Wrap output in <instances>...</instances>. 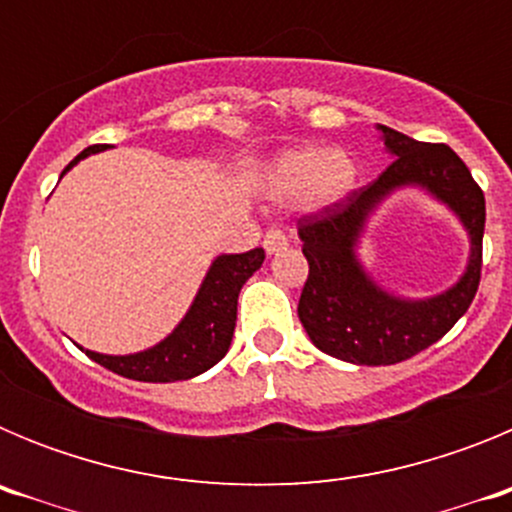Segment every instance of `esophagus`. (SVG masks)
<instances>
[{
  "label": "esophagus",
  "instance_id": "34e87169",
  "mask_svg": "<svg viewBox=\"0 0 512 512\" xmlns=\"http://www.w3.org/2000/svg\"><path fill=\"white\" fill-rule=\"evenodd\" d=\"M287 243H289V238H287V230L284 228H271V230H266V235H264V248L269 253H274V251H282V248H287Z\"/></svg>",
  "mask_w": 512,
  "mask_h": 512
}]
</instances>
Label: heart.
Listing matches in <instances>:
<instances>
[{"label":"heart","instance_id":"1","mask_svg":"<svg viewBox=\"0 0 512 512\" xmlns=\"http://www.w3.org/2000/svg\"><path fill=\"white\" fill-rule=\"evenodd\" d=\"M356 169L346 153H325L318 148H302L279 158L274 169V189L282 197L307 194L312 207L336 205L351 192Z\"/></svg>","mask_w":512,"mask_h":512}]
</instances>
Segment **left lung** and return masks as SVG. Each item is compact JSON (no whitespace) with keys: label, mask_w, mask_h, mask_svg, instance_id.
Returning a JSON list of instances; mask_svg holds the SVG:
<instances>
[{"label":"left lung","mask_w":512,"mask_h":512,"mask_svg":"<svg viewBox=\"0 0 512 512\" xmlns=\"http://www.w3.org/2000/svg\"><path fill=\"white\" fill-rule=\"evenodd\" d=\"M384 146L395 156L366 187L341 202L300 217L307 279L300 315L307 336L328 356L361 366H390L433 346L469 310L482 277L485 194L467 164L446 143H420L382 125ZM402 183H420L460 212L473 235L468 274L446 296L405 303L368 282L353 259V243L365 215L384 193Z\"/></svg>","instance_id":"left-lung-1"}]
</instances>
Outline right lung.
<instances>
[{
    "label": "right lung",
    "instance_id": "obj_1",
    "mask_svg": "<svg viewBox=\"0 0 512 512\" xmlns=\"http://www.w3.org/2000/svg\"><path fill=\"white\" fill-rule=\"evenodd\" d=\"M102 148L89 146L66 169H71L79 158ZM264 259V248L220 256L207 271V279L202 282L200 295L187 312V318L158 346L133 356H104L94 351H87V356L104 369L135 382H179L207 372L228 354L235 330V312H238V292L253 271L261 269Z\"/></svg>",
    "mask_w": 512,
    "mask_h": 512
}]
</instances>
